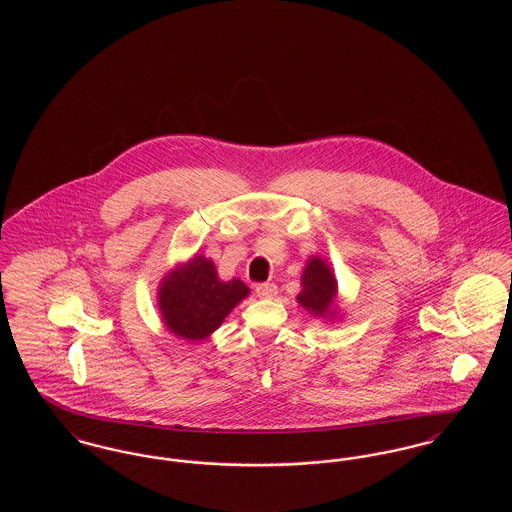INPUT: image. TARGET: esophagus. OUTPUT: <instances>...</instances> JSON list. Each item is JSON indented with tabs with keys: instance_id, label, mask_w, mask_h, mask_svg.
I'll return each instance as SVG.
<instances>
[{
	"instance_id": "1",
	"label": "esophagus",
	"mask_w": 512,
	"mask_h": 512,
	"mask_svg": "<svg viewBox=\"0 0 512 512\" xmlns=\"http://www.w3.org/2000/svg\"><path fill=\"white\" fill-rule=\"evenodd\" d=\"M255 292H257V295H259V297H265V299H270V297H274V295L278 293V288H276L274 284H270V282H267V284H257Z\"/></svg>"
}]
</instances>
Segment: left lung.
I'll return each instance as SVG.
<instances>
[{"mask_svg":"<svg viewBox=\"0 0 512 512\" xmlns=\"http://www.w3.org/2000/svg\"><path fill=\"white\" fill-rule=\"evenodd\" d=\"M301 293L297 295V301L309 309L311 313L315 315H324L334 299H336V290H338V284H336V278L332 274L330 267L320 261L318 257L309 259L307 267L303 270V276H301Z\"/></svg>","mask_w":512,"mask_h":512,"instance_id":"1","label":"left lung"}]
</instances>
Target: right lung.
I'll return each instance as SVG.
<instances>
[{
  "label": "right lung",
  "instance_id": "add662e5",
  "mask_svg": "<svg viewBox=\"0 0 512 512\" xmlns=\"http://www.w3.org/2000/svg\"><path fill=\"white\" fill-rule=\"evenodd\" d=\"M247 293L249 288L238 278L220 282L213 261L197 255L161 282L159 309L172 334L205 340Z\"/></svg>",
  "mask_w": 512,
  "mask_h": 512
}]
</instances>
